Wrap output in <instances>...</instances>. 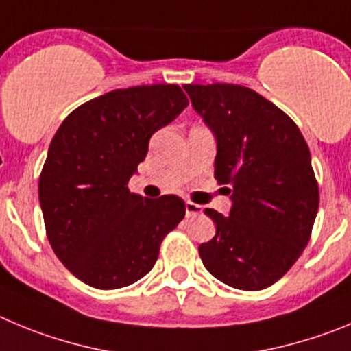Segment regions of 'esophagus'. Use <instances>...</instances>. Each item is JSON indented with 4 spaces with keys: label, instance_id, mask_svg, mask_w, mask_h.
<instances>
[{
    "label": "esophagus",
    "instance_id": "esophagus-1",
    "mask_svg": "<svg viewBox=\"0 0 351 351\" xmlns=\"http://www.w3.org/2000/svg\"><path fill=\"white\" fill-rule=\"evenodd\" d=\"M201 213H203V206H201V204L191 203V201L185 203V217H187V219H194V217H197V215Z\"/></svg>",
    "mask_w": 351,
    "mask_h": 351
}]
</instances>
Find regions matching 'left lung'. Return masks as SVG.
<instances>
[{
    "instance_id": "1",
    "label": "left lung",
    "mask_w": 351,
    "mask_h": 351,
    "mask_svg": "<svg viewBox=\"0 0 351 351\" xmlns=\"http://www.w3.org/2000/svg\"><path fill=\"white\" fill-rule=\"evenodd\" d=\"M217 140L215 178L229 185V217L206 208L217 234L199 245L204 267L226 285L262 290L298 261L318 211L311 154L287 113L234 84L183 85Z\"/></svg>"
}]
</instances>
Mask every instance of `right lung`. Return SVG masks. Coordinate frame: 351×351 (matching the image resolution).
Returning <instances> with one entry per match:
<instances>
[{
  "instance_id": "obj_1",
  "label": "right lung",
  "mask_w": 351,
  "mask_h": 351,
  "mask_svg": "<svg viewBox=\"0 0 351 351\" xmlns=\"http://www.w3.org/2000/svg\"><path fill=\"white\" fill-rule=\"evenodd\" d=\"M187 105L178 85H138L94 97L62 121L38 194L50 246L80 282L101 290L138 282L185 217L178 195L148 199L128 183L154 132Z\"/></svg>"
}]
</instances>
